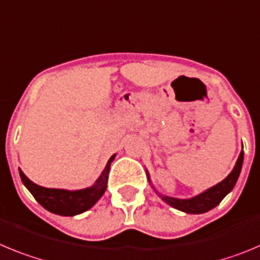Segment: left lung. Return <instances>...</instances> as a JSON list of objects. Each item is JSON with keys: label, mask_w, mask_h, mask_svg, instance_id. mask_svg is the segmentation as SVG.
I'll return each instance as SVG.
<instances>
[{"label": "left lung", "mask_w": 260, "mask_h": 260, "mask_svg": "<svg viewBox=\"0 0 260 260\" xmlns=\"http://www.w3.org/2000/svg\"><path fill=\"white\" fill-rule=\"evenodd\" d=\"M242 162H244V151H241L235 168L223 181L216 184L212 188L207 189L197 197L190 198V200H177V198L166 197V196H160V197L170 206L180 210V211L188 212V214H203V212L210 211L211 209H214L215 206L219 205L221 200L236 185L238 176H240L241 168H242Z\"/></svg>", "instance_id": "obj_1"}]
</instances>
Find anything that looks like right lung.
I'll list each match as a JSON object with an SVG mask.
<instances>
[{
    "instance_id": "obj_1",
    "label": "right lung",
    "mask_w": 260,
    "mask_h": 260,
    "mask_svg": "<svg viewBox=\"0 0 260 260\" xmlns=\"http://www.w3.org/2000/svg\"><path fill=\"white\" fill-rule=\"evenodd\" d=\"M114 158H115V154L110 158L104 172L101 174V176L98 177L94 185L83 189V190L70 191L64 190V189L44 188V186H40L32 182L23 174L22 170H19V175L23 184L27 186L35 200L43 206L44 209L53 212V214L63 215V216H74V215L81 214V212L89 210L102 197V194L106 190L110 166H111Z\"/></svg>"
}]
</instances>
